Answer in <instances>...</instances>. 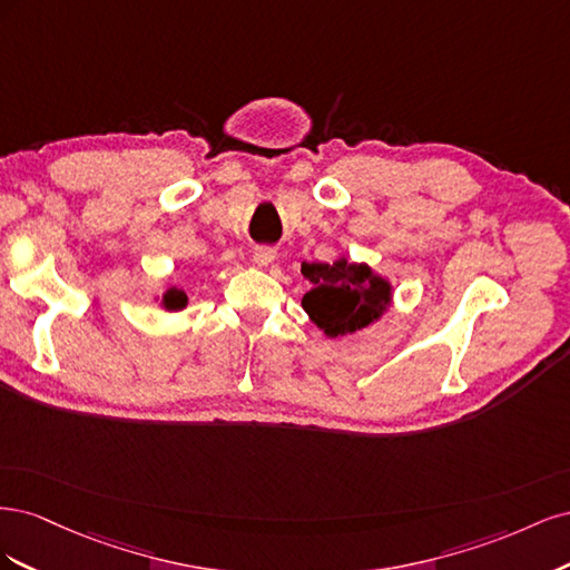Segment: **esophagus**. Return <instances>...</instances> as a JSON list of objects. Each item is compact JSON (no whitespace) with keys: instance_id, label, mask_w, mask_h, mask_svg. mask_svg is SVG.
I'll list each match as a JSON object with an SVG mask.
<instances>
[{"instance_id":"34e87169","label":"esophagus","mask_w":570,"mask_h":570,"mask_svg":"<svg viewBox=\"0 0 570 570\" xmlns=\"http://www.w3.org/2000/svg\"><path fill=\"white\" fill-rule=\"evenodd\" d=\"M252 258H254V264L258 268H268L275 262V249H271V247H256Z\"/></svg>"}]
</instances>
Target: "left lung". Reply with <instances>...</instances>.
I'll use <instances>...</instances> for the list:
<instances>
[{
    "label": "left lung",
    "mask_w": 570,
    "mask_h": 570,
    "mask_svg": "<svg viewBox=\"0 0 570 570\" xmlns=\"http://www.w3.org/2000/svg\"><path fill=\"white\" fill-rule=\"evenodd\" d=\"M308 292L302 308L325 337H344L381 321L392 306V283L366 262L337 256L333 264H304Z\"/></svg>",
    "instance_id": "obj_1"
}]
</instances>
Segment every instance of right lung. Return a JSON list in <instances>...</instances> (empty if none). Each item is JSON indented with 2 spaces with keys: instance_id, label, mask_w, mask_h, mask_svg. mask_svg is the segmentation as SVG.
Segmentation results:
<instances>
[{
  "instance_id": "right-lung-1",
  "label": "right lung",
  "mask_w": 570,
  "mask_h": 570,
  "mask_svg": "<svg viewBox=\"0 0 570 570\" xmlns=\"http://www.w3.org/2000/svg\"><path fill=\"white\" fill-rule=\"evenodd\" d=\"M154 302H159L164 312H183V308L187 306V295H185V289L170 285L164 289V295L154 297Z\"/></svg>"
}]
</instances>
